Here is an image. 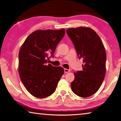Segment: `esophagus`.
Segmentation results:
<instances>
[{
    "mask_svg": "<svg viewBox=\"0 0 121 121\" xmlns=\"http://www.w3.org/2000/svg\"><path fill=\"white\" fill-rule=\"evenodd\" d=\"M64 72L65 73H68V72H69V71H70V70H69V69H64Z\"/></svg>",
    "mask_w": 121,
    "mask_h": 121,
    "instance_id": "esophagus-1",
    "label": "esophagus"
}]
</instances>
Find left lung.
I'll return each instance as SVG.
<instances>
[{
  "label": "left lung",
  "mask_w": 121,
  "mask_h": 121,
  "mask_svg": "<svg viewBox=\"0 0 121 121\" xmlns=\"http://www.w3.org/2000/svg\"><path fill=\"white\" fill-rule=\"evenodd\" d=\"M79 59H83L82 71L74 73L71 86L73 92L81 97L95 94L102 84L106 73V54L100 37L89 27L66 30Z\"/></svg>",
  "instance_id": "left-lung-1"
}]
</instances>
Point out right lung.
<instances>
[{
    "mask_svg": "<svg viewBox=\"0 0 121 121\" xmlns=\"http://www.w3.org/2000/svg\"><path fill=\"white\" fill-rule=\"evenodd\" d=\"M65 31L37 30L27 37L19 52L18 72L21 81L34 97L43 98L55 92L64 74L61 67L47 65L48 55L54 57L56 48Z\"/></svg>",
    "mask_w": 121,
    "mask_h": 121,
    "instance_id": "right-lung-1",
    "label": "right lung"
}]
</instances>
